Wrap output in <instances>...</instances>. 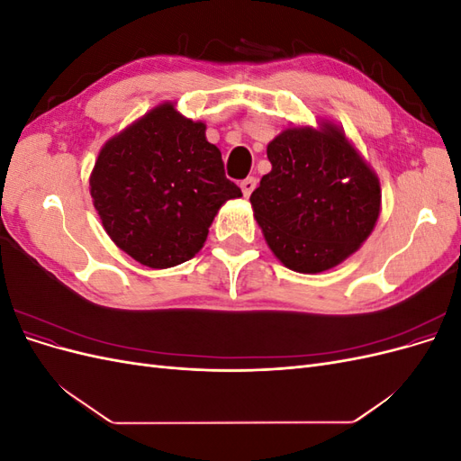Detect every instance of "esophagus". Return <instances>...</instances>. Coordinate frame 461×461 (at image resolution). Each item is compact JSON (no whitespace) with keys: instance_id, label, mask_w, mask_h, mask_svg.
<instances>
[{"instance_id":"1","label":"esophagus","mask_w":461,"mask_h":461,"mask_svg":"<svg viewBox=\"0 0 461 461\" xmlns=\"http://www.w3.org/2000/svg\"><path fill=\"white\" fill-rule=\"evenodd\" d=\"M240 188H242V194L244 196L248 198L249 194L254 192V188H256V176H248V178H244L242 183H240Z\"/></svg>"}]
</instances>
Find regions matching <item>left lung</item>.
Listing matches in <instances>:
<instances>
[{"label":"left lung","mask_w":461,"mask_h":461,"mask_svg":"<svg viewBox=\"0 0 461 461\" xmlns=\"http://www.w3.org/2000/svg\"><path fill=\"white\" fill-rule=\"evenodd\" d=\"M271 173L249 202L288 269L321 273L354 254L381 212L379 178L332 124L286 129L267 146Z\"/></svg>","instance_id":"1"}]
</instances>
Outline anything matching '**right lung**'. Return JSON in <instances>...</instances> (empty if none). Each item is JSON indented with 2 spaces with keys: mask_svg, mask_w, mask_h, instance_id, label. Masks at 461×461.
<instances>
[{
  "mask_svg": "<svg viewBox=\"0 0 461 461\" xmlns=\"http://www.w3.org/2000/svg\"><path fill=\"white\" fill-rule=\"evenodd\" d=\"M94 207L122 252L153 269L196 256L219 207L242 192L225 175L205 124L151 109L102 148L90 176Z\"/></svg>",
  "mask_w": 461,
  "mask_h": 461,
  "instance_id": "1",
  "label": "right lung"
}]
</instances>
